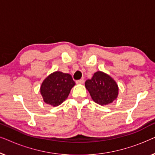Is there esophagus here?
Wrapping results in <instances>:
<instances>
[{
  "label": "esophagus",
  "mask_w": 155,
  "mask_h": 155,
  "mask_svg": "<svg viewBox=\"0 0 155 155\" xmlns=\"http://www.w3.org/2000/svg\"><path fill=\"white\" fill-rule=\"evenodd\" d=\"M84 80H77V81H76V84H82L84 83Z\"/></svg>",
  "instance_id": "obj_1"
}]
</instances>
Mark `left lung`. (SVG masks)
Here are the masks:
<instances>
[{
    "mask_svg": "<svg viewBox=\"0 0 155 155\" xmlns=\"http://www.w3.org/2000/svg\"><path fill=\"white\" fill-rule=\"evenodd\" d=\"M85 87L92 100L101 106L111 104L117 99L118 87L116 82L102 71L94 73L92 79L85 82Z\"/></svg>",
    "mask_w": 155,
    "mask_h": 155,
    "instance_id": "1",
    "label": "left lung"
}]
</instances>
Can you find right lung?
<instances>
[{"instance_id": "obj_1", "label": "right lung", "mask_w": 155, "mask_h": 155, "mask_svg": "<svg viewBox=\"0 0 155 155\" xmlns=\"http://www.w3.org/2000/svg\"><path fill=\"white\" fill-rule=\"evenodd\" d=\"M75 84L70 74L56 71L44 79L40 87V93L46 104L58 107L68 98Z\"/></svg>"}]
</instances>
